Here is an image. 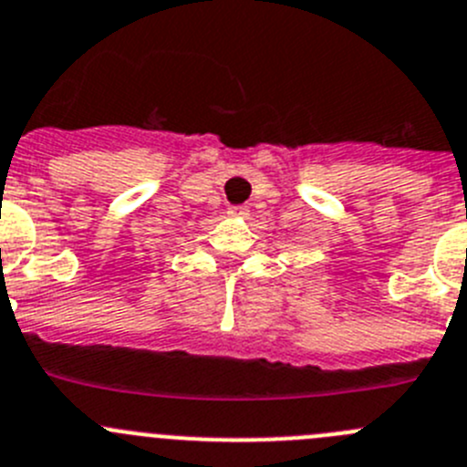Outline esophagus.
I'll return each mask as SVG.
<instances>
[{"label":"esophagus","mask_w":467,"mask_h":467,"mask_svg":"<svg viewBox=\"0 0 467 467\" xmlns=\"http://www.w3.org/2000/svg\"><path fill=\"white\" fill-rule=\"evenodd\" d=\"M228 213L233 216V219H246L248 207H246V204H239V207H230Z\"/></svg>","instance_id":"obj_1"}]
</instances>
